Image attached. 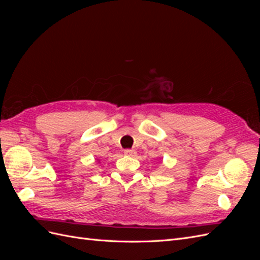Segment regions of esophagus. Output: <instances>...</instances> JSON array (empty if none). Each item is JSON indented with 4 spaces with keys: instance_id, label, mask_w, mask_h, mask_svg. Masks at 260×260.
Returning <instances> with one entry per match:
<instances>
[{
    "instance_id": "1",
    "label": "esophagus",
    "mask_w": 260,
    "mask_h": 260,
    "mask_svg": "<svg viewBox=\"0 0 260 260\" xmlns=\"http://www.w3.org/2000/svg\"><path fill=\"white\" fill-rule=\"evenodd\" d=\"M137 154V152L135 149H124V155L127 156H135Z\"/></svg>"
}]
</instances>
